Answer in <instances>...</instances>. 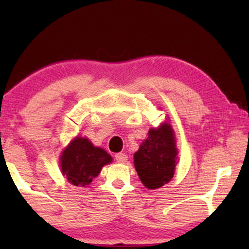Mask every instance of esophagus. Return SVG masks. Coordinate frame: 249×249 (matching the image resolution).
<instances>
[{"label":"esophagus","mask_w":249,"mask_h":249,"mask_svg":"<svg viewBox=\"0 0 249 249\" xmlns=\"http://www.w3.org/2000/svg\"><path fill=\"white\" fill-rule=\"evenodd\" d=\"M128 160V156L124 154V153H118L115 154V161L118 163H125Z\"/></svg>","instance_id":"34e87169"}]
</instances>
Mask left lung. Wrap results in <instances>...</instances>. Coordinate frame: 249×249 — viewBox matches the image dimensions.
<instances>
[{
  "label": "left lung",
  "instance_id": "1",
  "mask_svg": "<svg viewBox=\"0 0 249 249\" xmlns=\"http://www.w3.org/2000/svg\"><path fill=\"white\" fill-rule=\"evenodd\" d=\"M175 137L170 124L149 129L148 137L135 153V168L145 187L155 189L168 183L177 164Z\"/></svg>",
  "mask_w": 249,
  "mask_h": 249
}]
</instances>
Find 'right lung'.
<instances>
[{
	"mask_svg": "<svg viewBox=\"0 0 249 249\" xmlns=\"http://www.w3.org/2000/svg\"><path fill=\"white\" fill-rule=\"evenodd\" d=\"M112 161L104 149L95 147L87 138H74L61 156V169L68 181L86 187L101 172L103 165Z\"/></svg>",
	"mask_w": 249,
	"mask_h": 249,
	"instance_id": "add662e5",
	"label": "right lung"
}]
</instances>
